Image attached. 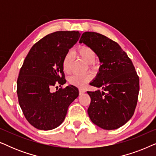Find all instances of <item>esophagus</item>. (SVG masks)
Returning a JSON list of instances; mask_svg holds the SVG:
<instances>
[{
	"instance_id": "34e87169",
	"label": "esophagus",
	"mask_w": 156,
	"mask_h": 156,
	"mask_svg": "<svg viewBox=\"0 0 156 156\" xmlns=\"http://www.w3.org/2000/svg\"><path fill=\"white\" fill-rule=\"evenodd\" d=\"M85 92V90L84 89H80V94L81 95V94H84Z\"/></svg>"
}]
</instances>
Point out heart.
Here are the masks:
<instances>
[{
    "instance_id": "obj_1",
    "label": "heart",
    "mask_w": 156,
    "mask_h": 156,
    "mask_svg": "<svg viewBox=\"0 0 156 156\" xmlns=\"http://www.w3.org/2000/svg\"><path fill=\"white\" fill-rule=\"evenodd\" d=\"M79 55L88 64H93L97 59L96 52L92 48L87 45H82L79 47L76 50ZM73 59L72 52H69L65 55L62 60V69L66 74L71 72V63ZM90 80V77L87 75H79L74 74L69 78V82L74 86L83 88L86 86L87 82Z\"/></svg>"
}]
</instances>
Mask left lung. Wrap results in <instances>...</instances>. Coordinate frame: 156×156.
Segmentation results:
<instances>
[{
  "label": "left lung",
  "mask_w": 156,
  "mask_h": 156,
  "mask_svg": "<svg viewBox=\"0 0 156 156\" xmlns=\"http://www.w3.org/2000/svg\"><path fill=\"white\" fill-rule=\"evenodd\" d=\"M80 42L92 48L101 63L90 83L101 90L87 91L89 118L103 129H119L131 119L137 105L139 77L135 67L119 44L101 34L85 32Z\"/></svg>",
  "instance_id": "8db88e82"
}]
</instances>
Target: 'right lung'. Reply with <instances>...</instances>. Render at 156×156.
Instances as JSON below:
<instances>
[{"mask_svg":"<svg viewBox=\"0 0 156 156\" xmlns=\"http://www.w3.org/2000/svg\"><path fill=\"white\" fill-rule=\"evenodd\" d=\"M80 36L79 31L50 33L36 42L25 57L17 80V94L25 119L36 129L48 131L59 126L79 96L73 85L55 92L51 89L66 82L62 60Z\"/></svg>","mask_w":156,"mask_h":156,"instance_id":"right-lung-1","label":"right lung"}]
</instances>
